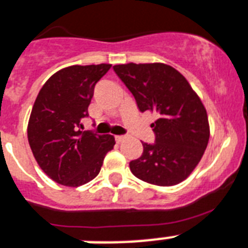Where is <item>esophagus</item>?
I'll list each match as a JSON object with an SVG mask.
<instances>
[{
    "label": "esophagus",
    "instance_id": "esophagus-1",
    "mask_svg": "<svg viewBox=\"0 0 248 248\" xmlns=\"http://www.w3.org/2000/svg\"><path fill=\"white\" fill-rule=\"evenodd\" d=\"M124 139H126V136H124V135H117V136H116V141L122 142Z\"/></svg>",
    "mask_w": 248,
    "mask_h": 248
}]
</instances>
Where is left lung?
Returning <instances> with one entry per match:
<instances>
[{
	"label": "left lung",
	"mask_w": 248,
	"mask_h": 248,
	"mask_svg": "<svg viewBox=\"0 0 248 248\" xmlns=\"http://www.w3.org/2000/svg\"><path fill=\"white\" fill-rule=\"evenodd\" d=\"M114 72L141 112L158 114L152 124L155 142H142L141 156L130 162L135 177L156 186L182 182L201 160L210 128L204 104L185 76L164 63H126Z\"/></svg>",
	"instance_id": "8db88e82"
}]
</instances>
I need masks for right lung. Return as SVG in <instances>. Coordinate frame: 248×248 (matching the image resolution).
Wrapping results in <instances>:
<instances>
[{
	"mask_svg": "<svg viewBox=\"0 0 248 248\" xmlns=\"http://www.w3.org/2000/svg\"><path fill=\"white\" fill-rule=\"evenodd\" d=\"M112 65L70 66L48 78L34 102L28 140L46 174L68 187L85 185L99 173L104 156L114 146L112 135L81 131V118L94 86Z\"/></svg>",
	"mask_w": 248,
	"mask_h": 248,
	"instance_id": "add662e5",
	"label": "right lung"
}]
</instances>
